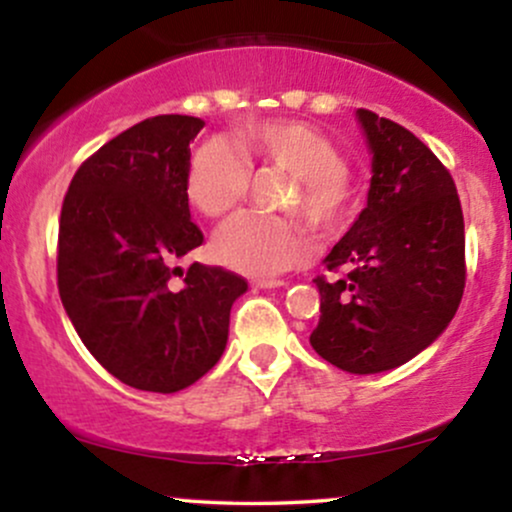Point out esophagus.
Returning <instances> with one entry per match:
<instances>
[{"mask_svg": "<svg viewBox=\"0 0 512 512\" xmlns=\"http://www.w3.org/2000/svg\"><path fill=\"white\" fill-rule=\"evenodd\" d=\"M257 289H279V286H286L284 279H257Z\"/></svg>", "mask_w": 512, "mask_h": 512, "instance_id": "obj_1", "label": "esophagus"}]
</instances>
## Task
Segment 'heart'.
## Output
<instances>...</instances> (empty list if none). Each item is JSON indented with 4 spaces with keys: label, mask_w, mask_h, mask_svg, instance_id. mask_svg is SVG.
Returning <instances> with one entry per match:
<instances>
[{
    "label": "heart",
    "mask_w": 512,
    "mask_h": 512,
    "mask_svg": "<svg viewBox=\"0 0 512 512\" xmlns=\"http://www.w3.org/2000/svg\"><path fill=\"white\" fill-rule=\"evenodd\" d=\"M250 166L289 173L296 192H289L284 209L317 231H339L354 214L356 190L339 146L315 127L284 117L245 122L233 132V144H199L187 166V199L209 219L231 214L248 192ZM216 252L240 274L276 276L308 262L313 240L296 219L245 211L221 228Z\"/></svg>",
    "instance_id": "obj_1"
}]
</instances>
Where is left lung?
Listing matches in <instances>:
<instances>
[{
	"mask_svg": "<svg viewBox=\"0 0 512 512\" xmlns=\"http://www.w3.org/2000/svg\"><path fill=\"white\" fill-rule=\"evenodd\" d=\"M373 154L368 207L317 276L320 322L310 344L332 366L397 368L443 334L462 301L464 219L450 170L419 137L356 110Z\"/></svg>",
	"mask_w": 512,
	"mask_h": 512,
	"instance_id": "left-lung-1",
	"label": "left lung"
}]
</instances>
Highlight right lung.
<instances>
[{
    "instance_id": "right-lung-1",
    "label": "right lung",
    "mask_w": 512,
    "mask_h": 512,
    "mask_svg": "<svg viewBox=\"0 0 512 512\" xmlns=\"http://www.w3.org/2000/svg\"><path fill=\"white\" fill-rule=\"evenodd\" d=\"M204 122L156 115L88 156L62 202L57 286L101 366L146 392L185 390L216 366L243 276L180 257L204 243L190 221V142Z\"/></svg>"
}]
</instances>
